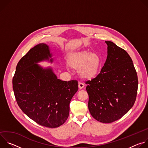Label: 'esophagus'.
Masks as SVG:
<instances>
[{"label":"esophagus","instance_id":"34e87169","mask_svg":"<svg viewBox=\"0 0 148 148\" xmlns=\"http://www.w3.org/2000/svg\"><path fill=\"white\" fill-rule=\"evenodd\" d=\"M84 86H85V85H84L82 82H78V88L79 89H82L84 87Z\"/></svg>","mask_w":148,"mask_h":148}]
</instances>
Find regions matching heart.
<instances>
[{"label": "heart", "instance_id": "heart-1", "mask_svg": "<svg viewBox=\"0 0 148 148\" xmlns=\"http://www.w3.org/2000/svg\"><path fill=\"white\" fill-rule=\"evenodd\" d=\"M67 62L71 68L78 70V73L82 78L91 79L98 74L102 60L97 53L80 51L70 54L68 57Z\"/></svg>", "mask_w": 148, "mask_h": 148}]
</instances>
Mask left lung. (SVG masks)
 I'll list each match as a JSON object with an SVG mask.
<instances>
[{
	"label": "left lung",
	"mask_w": 148,
	"mask_h": 148,
	"mask_svg": "<svg viewBox=\"0 0 148 148\" xmlns=\"http://www.w3.org/2000/svg\"><path fill=\"white\" fill-rule=\"evenodd\" d=\"M107 58L100 73L86 81L88 109L102 123H111L127 113L135 102L138 79L132 60L125 50L106 41Z\"/></svg>",
	"instance_id": "8db88e82"
}]
</instances>
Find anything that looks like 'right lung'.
Here are the masks:
<instances>
[{
    "label": "right lung",
    "mask_w": 148,
    "mask_h": 148,
    "mask_svg": "<svg viewBox=\"0 0 148 148\" xmlns=\"http://www.w3.org/2000/svg\"><path fill=\"white\" fill-rule=\"evenodd\" d=\"M51 57L47 45L35 46L17 63L12 84L22 111L38 124L53 128L67 119L70 102L78 84L75 79L61 81L50 68L43 69L36 64Z\"/></svg>",
    "instance_id": "1"
}]
</instances>
